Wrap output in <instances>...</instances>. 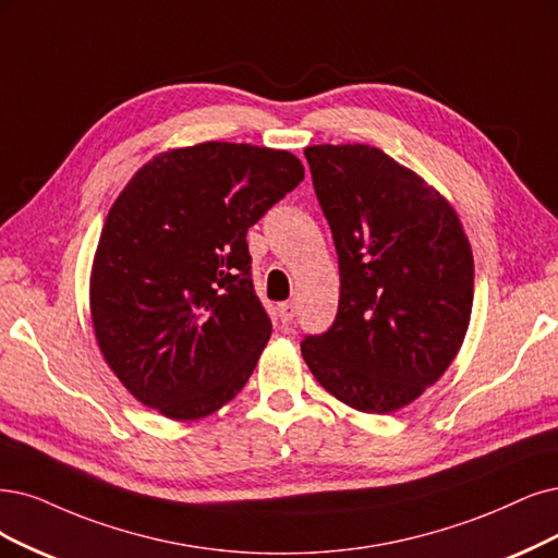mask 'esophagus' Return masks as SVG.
Masks as SVG:
<instances>
[{
  "label": "esophagus",
  "instance_id": "34e87169",
  "mask_svg": "<svg viewBox=\"0 0 558 558\" xmlns=\"http://www.w3.org/2000/svg\"><path fill=\"white\" fill-rule=\"evenodd\" d=\"M278 317L282 324H292L294 317H296V305L290 301V303H280L278 305Z\"/></svg>",
  "mask_w": 558,
  "mask_h": 558
}]
</instances>
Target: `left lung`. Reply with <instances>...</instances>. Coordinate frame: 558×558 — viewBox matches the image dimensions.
<instances>
[{"mask_svg": "<svg viewBox=\"0 0 558 558\" xmlns=\"http://www.w3.org/2000/svg\"><path fill=\"white\" fill-rule=\"evenodd\" d=\"M340 266L338 315L305 336L315 379L365 414L414 402L458 356L473 305V255L456 209L369 144L305 149Z\"/></svg>", "mask_w": 558, "mask_h": 558, "instance_id": "left-lung-1", "label": "left lung"}]
</instances>
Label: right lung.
I'll return each mask as SVG.
<instances>
[{"label":"right lung","mask_w":558,"mask_h":558,"mask_svg":"<svg viewBox=\"0 0 558 558\" xmlns=\"http://www.w3.org/2000/svg\"><path fill=\"white\" fill-rule=\"evenodd\" d=\"M301 181L290 151L202 142L156 156L114 199L89 305L102 359L142 404L195 421L245 386L271 338L245 234Z\"/></svg>","instance_id":"1"}]
</instances>
